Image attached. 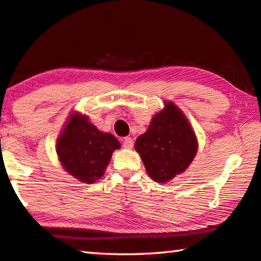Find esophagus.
Here are the masks:
<instances>
[{"instance_id":"esophagus-1","label":"esophagus","mask_w":261,"mask_h":261,"mask_svg":"<svg viewBox=\"0 0 261 261\" xmlns=\"http://www.w3.org/2000/svg\"><path fill=\"white\" fill-rule=\"evenodd\" d=\"M134 146V139L130 137H125L123 140V147L124 148H132Z\"/></svg>"}]
</instances>
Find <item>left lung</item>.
I'll return each mask as SVG.
<instances>
[{
	"instance_id": "left-lung-1",
	"label": "left lung",
	"mask_w": 261,
	"mask_h": 261,
	"mask_svg": "<svg viewBox=\"0 0 261 261\" xmlns=\"http://www.w3.org/2000/svg\"><path fill=\"white\" fill-rule=\"evenodd\" d=\"M147 174L167 182L186 171L197 152V140L189 122L172 102L152 118L147 131L135 144Z\"/></svg>"
}]
</instances>
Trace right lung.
Instances as JSON below:
<instances>
[{"label":"right lung","mask_w":261,"mask_h":261,"mask_svg":"<svg viewBox=\"0 0 261 261\" xmlns=\"http://www.w3.org/2000/svg\"><path fill=\"white\" fill-rule=\"evenodd\" d=\"M121 144L111 134L98 131L87 116L74 113L57 142V153L69 174L92 184L105 173L113 151Z\"/></svg>","instance_id":"add662e5"}]
</instances>
